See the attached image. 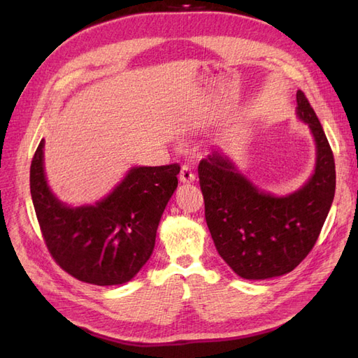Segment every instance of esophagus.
I'll list each match as a JSON object with an SVG mask.
<instances>
[{
	"label": "esophagus",
	"mask_w": 358,
	"mask_h": 358,
	"mask_svg": "<svg viewBox=\"0 0 358 358\" xmlns=\"http://www.w3.org/2000/svg\"><path fill=\"white\" fill-rule=\"evenodd\" d=\"M179 180L182 183H192L196 180V175H194L189 166H182L180 173H179Z\"/></svg>",
	"instance_id": "esophagus-1"
}]
</instances>
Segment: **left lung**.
<instances>
[{"instance_id":"1","label":"left lung","mask_w":358,"mask_h":358,"mask_svg":"<svg viewBox=\"0 0 358 358\" xmlns=\"http://www.w3.org/2000/svg\"><path fill=\"white\" fill-rule=\"evenodd\" d=\"M297 116L315 138L317 162L310 179L289 196L262 191L221 150L199 164L204 216L216 251L243 279H268L294 270L312 251L331 208L333 152L301 91H297Z\"/></svg>"}]
</instances>
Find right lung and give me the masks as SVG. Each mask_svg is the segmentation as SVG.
Wrapping results in <instances>:
<instances>
[{
  "mask_svg": "<svg viewBox=\"0 0 358 358\" xmlns=\"http://www.w3.org/2000/svg\"><path fill=\"white\" fill-rule=\"evenodd\" d=\"M41 140L29 170L31 197L50 255L73 278L94 285L131 280L152 255L157 229L178 188L179 164L133 167L103 200L70 206L53 196Z\"/></svg>",
  "mask_w": 358,
  "mask_h": 358,
  "instance_id": "add662e5",
  "label": "right lung"
}]
</instances>
